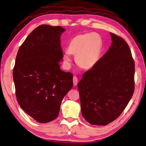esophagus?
Returning a JSON list of instances; mask_svg holds the SVG:
<instances>
[{
  "instance_id": "34e87169",
  "label": "esophagus",
  "mask_w": 146,
  "mask_h": 146,
  "mask_svg": "<svg viewBox=\"0 0 146 146\" xmlns=\"http://www.w3.org/2000/svg\"><path fill=\"white\" fill-rule=\"evenodd\" d=\"M73 85L74 86H76L77 85V83H78V78H77L76 76H73Z\"/></svg>"
}]
</instances>
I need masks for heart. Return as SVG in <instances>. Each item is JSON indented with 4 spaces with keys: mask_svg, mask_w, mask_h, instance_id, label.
Here are the masks:
<instances>
[{
    "mask_svg": "<svg viewBox=\"0 0 146 146\" xmlns=\"http://www.w3.org/2000/svg\"><path fill=\"white\" fill-rule=\"evenodd\" d=\"M103 42L100 35L96 33L79 34L71 40L67 51L64 56V61H71L70 54L75 55V61L78 66L85 70L94 67L100 59Z\"/></svg>",
    "mask_w": 146,
    "mask_h": 146,
    "instance_id": "heart-1",
    "label": "heart"
}]
</instances>
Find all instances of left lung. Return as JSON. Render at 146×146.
I'll return each instance as SVG.
<instances>
[{"mask_svg": "<svg viewBox=\"0 0 146 146\" xmlns=\"http://www.w3.org/2000/svg\"><path fill=\"white\" fill-rule=\"evenodd\" d=\"M109 49L78 83L83 118L106 125L122 113L134 92L135 63L124 39L110 33Z\"/></svg>", "mask_w": 146, "mask_h": 146, "instance_id": "1", "label": "left lung"}]
</instances>
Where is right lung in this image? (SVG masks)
<instances>
[{"instance_id": "1", "label": "right lung", "mask_w": 146, "mask_h": 146, "mask_svg": "<svg viewBox=\"0 0 146 146\" xmlns=\"http://www.w3.org/2000/svg\"><path fill=\"white\" fill-rule=\"evenodd\" d=\"M61 26L43 24L20 46L13 69L15 95L25 112L39 123L54 120L73 87V74L60 69L63 57Z\"/></svg>"}]
</instances>
